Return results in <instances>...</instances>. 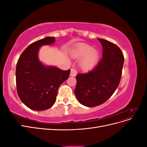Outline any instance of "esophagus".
Returning a JSON list of instances; mask_svg holds the SVG:
<instances>
[{"mask_svg": "<svg viewBox=\"0 0 147 147\" xmlns=\"http://www.w3.org/2000/svg\"><path fill=\"white\" fill-rule=\"evenodd\" d=\"M77 74V70L75 69H71V72H70V76L72 77H75Z\"/></svg>", "mask_w": 147, "mask_h": 147, "instance_id": "esophagus-1", "label": "esophagus"}]
</instances>
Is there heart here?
<instances>
[{"instance_id":"heart-1","label":"heart","mask_w":147,"mask_h":147,"mask_svg":"<svg viewBox=\"0 0 147 147\" xmlns=\"http://www.w3.org/2000/svg\"><path fill=\"white\" fill-rule=\"evenodd\" d=\"M73 55L77 57L83 56L81 60L80 65L85 70L92 68L99 58L98 52L86 44L80 45L74 51Z\"/></svg>"}]
</instances>
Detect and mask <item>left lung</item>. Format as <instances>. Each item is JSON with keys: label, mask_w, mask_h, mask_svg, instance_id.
I'll list each match as a JSON object with an SVG mask.
<instances>
[{"label": "left lung", "mask_w": 147, "mask_h": 147, "mask_svg": "<svg viewBox=\"0 0 147 147\" xmlns=\"http://www.w3.org/2000/svg\"><path fill=\"white\" fill-rule=\"evenodd\" d=\"M102 58L90 72L77 75L75 94L80 103L93 107L104 104L113 95L121 80L124 56L115 43L98 38Z\"/></svg>", "instance_id": "1"}]
</instances>
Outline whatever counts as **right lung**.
I'll return each instance as SVG.
<instances>
[{
  "instance_id": "add662e5",
  "label": "right lung",
  "mask_w": 147,
  "mask_h": 147,
  "mask_svg": "<svg viewBox=\"0 0 147 147\" xmlns=\"http://www.w3.org/2000/svg\"><path fill=\"white\" fill-rule=\"evenodd\" d=\"M55 42V37H47L31 43L17 62L18 95L25 105L34 110L42 111L51 107L59 86L70 75V69L63 70L55 67H46L38 59L40 47Z\"/></svg>"
}]
</instances>
